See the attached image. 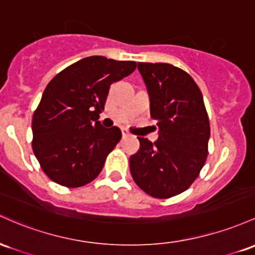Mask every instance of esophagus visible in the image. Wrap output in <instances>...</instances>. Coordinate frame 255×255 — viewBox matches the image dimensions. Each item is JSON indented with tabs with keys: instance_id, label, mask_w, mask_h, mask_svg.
<instances>
[{
	"instance_id": "obj_1",
	"label": "esophagus",
	"mask_w": 255,
	"mask_h": 255,
	"mask_svg": "<svg viewBox=\"0 0 255 255\" xmlns=\"http://www.w3.org/2000/svg\"><path fill=\"white\" fill-rule=\"evenodd\" d=\"M122 133H123V137H127V136L130 135V133H128V131L127 130V128H123Z\"/></svg>"
}]
</instances>
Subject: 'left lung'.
Segmentation results:
<instances>
[{
	"label": "left lung",
	"mask_w": 255,
	"mask_h": 255,
	"mask_svg": "<svg viewBox=\"0 0 255 255\" xmlns=\"http://www.w3.org/2000/svg\"><path fill=\"white\" fill-rule=\"evenodd\" d=\"M150 97V116L159 138L137 137L139 149L130 156L133 181L148 195L168 199L193 184L208 154L210 119L204 97L182 68L162 62H138Z\"/></svg>",
	"instance_id": "left-lung-1"
}]
</instances>
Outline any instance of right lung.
I'll use <instances>...</instances> for the list:
<instances>
[{"mask_svg":"<svg viewBox=\"0 0 255 255\" xmlns=\"http://www.w3.org/2000/svg\"><path fill=\"white\" fill-rule=\"evenodd\" d=\"M135 61L89 56L48 83L32 117V149L53 182L78 188L96 178L122 131L99 122L111 84L135 71Z\"/></svg>","mask_w":255,"mask_h":255,"instance_id":"add662e5","label":"right lung"}]
</instances>
